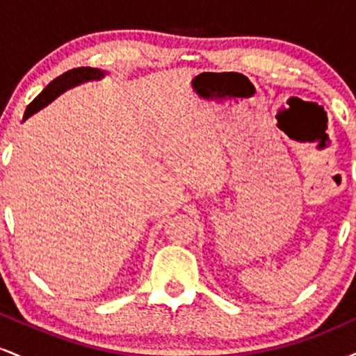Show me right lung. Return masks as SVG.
<instances>
[{"instance_id": "add662e5", "label": "right lung", "mask_w": 356, "mask_h": 356, "mask_svg": "<svg viewBox=\"0 0 356 356\" xmlns=\"http://www.w3.org/2000/svg\"><path fill=\"white\" fill-rule=\"evenodd\" d=\"M105 72L99 70V68H90V67H80V68H73V70L65 72L63 75L56 76L55 80L50 81L47 85V88L40 93L36 99L28 105L26 110H24V117L23 120H26L28 117H31L33 113L42 110L43 107H47L50 102H53L60 93H63L65 90L75 87V85L83 83V81H90V80H100L104 79Z\"/></svg>"}]
</instances>
